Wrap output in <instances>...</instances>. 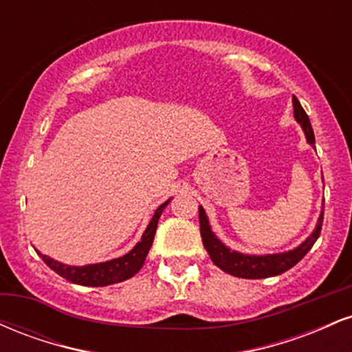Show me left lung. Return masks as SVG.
I'll return each instance as SVG.
<instances>
[{
	"mask_svg": "<svg viewBox=\"0 0 352 352\" xmlns=\"http://www.w3.org/2000/svg\"><path fill=\"white\" fill-rule=\"evenodd\" d=\"M293 107H294V119L301 125L302 131H305L306 140L309 145L314 147V132L311 127L309 117L305 112V109L301 107L300 100L293 96ZM322 217L324 212H321V215L318 218L316 228L313 230V233L306 238L300 246H296L294 250L285 253H274V254H243L230 250L228 246H225L220 240L215 236V233L212 232V227L208 223V218L205 210L199 207V218H200V235L201 241H204L205 250H207L212 261L218 268L223 270L225 273L233 274L238 278H248V280H258V278H270L288 272L289 268H293L298 261H301V258L313 248V245L316 243L319 233H321L322 227Z\"/></svg>",
	"mask_w": 352,
	"mask_h": 352,
	"instance_id": "obj_1",
	"label": "left lung"
}]
</instances>
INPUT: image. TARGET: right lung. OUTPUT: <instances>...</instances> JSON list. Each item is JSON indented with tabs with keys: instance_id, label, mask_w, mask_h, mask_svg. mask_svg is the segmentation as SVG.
I'll use <instances>...</instances> for the list:
<instances>
[{
	"instance_id": "1",
	"label": "right lung",
	"mask_w": 352,
	"mask_h": 352,
	"mask_svg": "<svg viewBox=\"0 0 352 352\" xmlns=\"http://www.w3.org/2000/svg\"><path fill=\"white\" fill-rule=\"evenodd\" d=\"M168 201H164L159 208L153 213L151 223L145 228L142 238L137 243L134 248L131 250L124 256L114 258L111 261H104V263H96V265H86V266H71V265H63L59 261L52 260V258L46 256V254L39 253V256L43 258V261L46 263L52 272H56L59 276H63L64 280L76 283V285L82 286H107L114 285V283H120L132 278L144 266L145 256H147L148 250H151L153 236L157 232V223H159V218L162 215L164 208L167 207Z\"/></svg>"
}]
</instances>
